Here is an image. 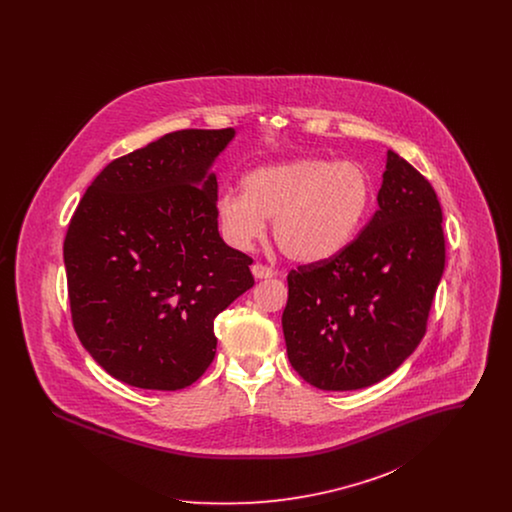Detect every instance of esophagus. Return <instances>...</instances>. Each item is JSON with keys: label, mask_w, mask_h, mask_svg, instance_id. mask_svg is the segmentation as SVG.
<instances>
[{"label": "esophagus", "mask_w": 512, "mask_h": 512, "mask_svg": "<svg viewBox=\"0 0 512 512\" xmlns=\"http://www.w3.org/2000/svg\"><path fill=\"white\" fill-rule=\"evenodd\" d=\"M251 272H253V276H255L257 280H265V278L276 276V272H274L272 268L267 267V265H261V263H255V265L251 267Z\"/></svg>", "instance_id": "1"}]
</instances>
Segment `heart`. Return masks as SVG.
Returning a JSON list of instances; mask_svg holds the SVG:
<instances>
[{"mask_svg": "<svg viewBox=\"0 0 512 512\" xmlns=\"http://www.w3.org/2000/svg\"><path fill=\"white\" fill-rule=\"evenodd\" d=\"M372 186L357 163L303 157L247 172L242 194L220 195L217 219L226 240L249 249L272 220L278 249L295 263L315 265L343 253L359 234Z\"/></svg>", "mask_w": 512, "mask_h": 512, "instance_id": "1", "label": "heart"}]
</instances>
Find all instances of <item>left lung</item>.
Wrapping results in <instances>:
<instances>
[{
    "mask_svg": "<svg viewBox=\"0 0 512 512\" xmlns=\"http://www.w3.org/2000/svg\"><path fill=\"white\" fill-rule=\"evenodd\" d=\"M378 211L338 257L288 274V359L318 390L368 388L424 338L445 268L441 207L430 182L388 151Z\"/></svg>",
    "mask_w": 512,
    "mask_h": 512,
    "instance_id": "1",
    "label": "left lung"
}]
</instances>
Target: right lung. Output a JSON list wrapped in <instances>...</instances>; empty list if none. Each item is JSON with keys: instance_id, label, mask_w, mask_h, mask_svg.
Instances as JSON below:
<instances>
[{"instance_id": "right-lung-1", "label": "right lung", "mask_w": 512, "mask_h": 512, "mask_svg": "<svg viewBox=\"0 0 512 512\" xmlns=\"http://www.w3.org/2000/svg\"><path fill=\"white\" fill-rule=\"evenodd\" d=\"M236 130H178L109 163L63 244L78 340L142 390H182L213 363V320L255 282L224 244L215 159Z\"/></svg>"}]
</instances>
